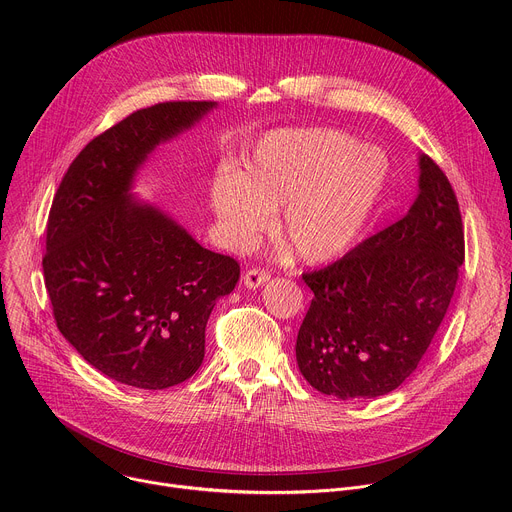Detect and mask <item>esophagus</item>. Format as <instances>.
<instances>
[{"label":"esophagus","mask_w":512,"mask_h":512,"mask_svg":"<svg viewBox=\"0 0 512 512\" xmlns=\"http://www.w3.org/2000/svg\"><path fill=\"white\" fill-rule=\"evenodd\" d=\"M269 277H271V273H267L265 269H249V271L243 275V283H245V287H249V289H257V287H261L263 283H267Z\"/></svg>","instance_id":"esophagus-1"}]
</instances>
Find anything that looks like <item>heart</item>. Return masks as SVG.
<instances>
[{"instance_id": "b5f03b06", "label": "heart", "mask_w": 512, "mask_h": 512, "mask_svg": "<svg viewBox=\"0 0 512 512\" xmlns=\"http://www.w3.org/2000/svg\"><path fill=\"white\" fill-rule=\"evenodd\" d=\"M389 178L381 148L334 129H283L259 139L243 172L212 180L225 241L249 247L283 206L281 235L306 263L344 255L367 229Z\"/></svg>"}]
</instances>
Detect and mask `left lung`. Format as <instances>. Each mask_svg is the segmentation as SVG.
I'll return each mask as SVG.
<instances>
[{
    "label": "left lung",
    "instance_id": "left-lung-1",
    "mask_svg": "<svg viewBox=\"0 0 512 512\" xmlns=\"http://www.w3.org/2000/svg\"><path fill=\"white\" fill-rule=\"evenodd\" d=\"M462 263L454 188L419 154V194L401 221L302 275L314 291L296 342L304 379L342 401L395 391L440 328Z\"/></svg>",
    "mask_w": 512,
    "mask_h": 512
}]
</instances>
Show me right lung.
I'll return each instance as SVG.
<instances>
[{"label": "right lung", "mask_w": 512, "mask_h": 512, "mask_svg": "<svg viewBox=\"0 0 512 512\" xmlns=\"http://www.w3.org/2000/svg\"><path fill=\"white\" fill-rule=\"evenodd\" d=\"M214 107L170 101L131 113L85 145L52 200L42 269L56 326L91 367L129 387L190 379L210 312L239 281L233 257L129 194L158 145Z\"/></svg>", "instance_id": "add662e5"}]
</instances>
